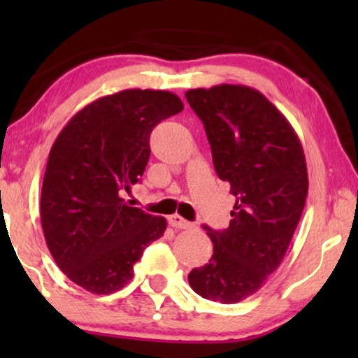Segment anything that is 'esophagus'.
Masks as SVG:
<instances>
[{"label":"esophagus","mask_w":358,"mask_h":358,"mask_svg":"<svg viewBox=\"0 0 358 358\" xmlns=\"http://www.w3.org/2000/svg\"><path fill=\"white\" fill-rule=\"evenodd\" d=\"M168 222H169L171 227L178 228V229H187V228L192 227V223L187 222V220L182 218V217H180V215H178V213L171 215V217L168 218Z\"/></svg>","instance_id":"34e87169"}]
</instances>
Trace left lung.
I'll list each match as a JSON object with an SVG mask.
<instances>
[{
    "instance_id": "8db88e82",
    "label": "left lung",
    "mask_w": 358,
    "mask_h": 358,
    "mask_svg": "<svg viewBox=\"0 0 358 358\" xmlns=\"http://www.w3.org/2000/svg\"><path fill=\"white\" fill-rule=\"evenodd\" d=\"M185 99L202 120L218 178L236 197L227 229L203 224L213 256L189 273V285L231 305L266 285L283 261L306 202L305 153L290 122L257 90L197 87Z\"/></svg>"
}]
</instances>
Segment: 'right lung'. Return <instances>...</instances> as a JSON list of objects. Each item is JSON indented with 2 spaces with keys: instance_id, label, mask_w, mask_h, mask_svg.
I'll return each mask as SVG.
<instances>
[{
  "instance_id": "add662e5",
  "label": "right lung",
  "mask_w": 358,
  "mask_h": 358,
  "mask_svg": "<svg viewBox=\"0 0 358 358\" xmlns=\"http://www.w3.org/2000/svg\"><path fill=\"white\" fill-rule=\"evenodd\" d=\"M182 109L169 91L125 90L83 107L57 136L42 184V229L57 266L85 290L124 288L143 249L164 234V217L130 207L122 192L140 182L155 127Z\"/></svg>"
}]
</instances>
